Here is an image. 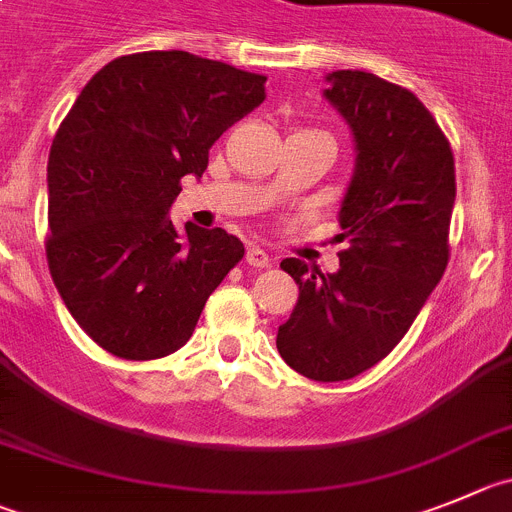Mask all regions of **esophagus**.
Returning a JSON list of instances; mask_svg holds the SVG:
<instances>
[{
    "instance_id": "34e87169",
    "label": "esophagus",
    "mask_w": 512,
    "mask_h": 512,
    "mask_svg": "<svg viewBox=\"0 0 512 512\" xmlns=\"http://www.w3.org/2000/svg\"><path fill=\"white\" fill-rule=\"evenodd\" d=\"M247 265H252V267H267V265H270V255H267V252L262 250V247L252 245L250 250H247Z\"/></svg>"
}]
</instances>
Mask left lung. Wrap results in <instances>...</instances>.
Wrapping results in <instances>:
<instances>
[{"instance_id":"left-lung-1","label":"left lung","mask_w":512,"mask_h":512,"mask_svg":"<svg viewBox=\"0 0 512 512\" xmlns=\"http://www.w3.org/2000/svg\"><path fill=\"white\" fill-rule=\"evenodd\" d=\"M326 98L356 138L341 207V267L288 257L298 305L278 328L285 364L313 381L364 374L404 338L450 262L455 156L412 90L361 70L328 75Z\"/></svg>"}]
</instances>
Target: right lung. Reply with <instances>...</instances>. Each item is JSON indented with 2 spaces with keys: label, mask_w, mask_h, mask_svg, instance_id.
<instances>
[{
  "label": "right lung",
  "mask_w": 512,
  "mask_h": 512,
  "mask_svg": "<svg viewBox=\"0 0 512 512\" xmlns=\"http://www.w3.org/2000/svg\"><path fill=\"white\" fill-rule=\"evenodd\" d=\"M265 100V75L181 50L116 57L62 118L47 161V265L103 351L151 361L179 351L209 295L245 255L222 227L166 217L186 174Z\"/></svg>",
  "instance_id": "add662e5"
}]
</instances>
